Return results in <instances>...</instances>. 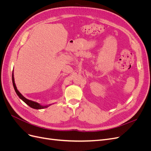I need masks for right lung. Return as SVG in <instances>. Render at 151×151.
Segmentation results:
<instances>
[{"label": "right lung", "mask_w": 151, "mask_h": 151, "mask_svg": "<svg viewBox=\"0 0 151 151\" xmlns=\"http://www.w3.org/2000/svg\"><path fill=\"white\" fill-rule=\"evenodd\" d=\"M12 84H13L14 88V90H15V91H16V94H17L18 96H19L25 103H26L27 104H28L29 106H30L31 108H34V109H43V108H47V107L49 106V105H48V106H42V105H40V104H38V103L33 101H31V100H29V99H28L25 98L23 96H22V95L19 92V91H18V90L17 89V88H16L15 83H14V78L13 74H12Z\"/></svg>", "instance_id": "add662e5"}]
</instances>
